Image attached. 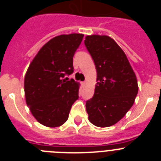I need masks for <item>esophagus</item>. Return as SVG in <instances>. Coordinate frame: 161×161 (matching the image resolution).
Masks as SVG:
<instances>
[{
  "label": "esophagus",
  "instance_id": "obj_1",
  "mask_svg": "<svg viewBox=\"0 0 161 161\" xmlns=\"http://www.w3.org/2000/svg\"><path fill=\"white\" fill-rule=\"evenodd\" d=\"M86 84H87V82H86V81L82 82V85H84V86H85V85H86Z\"/></svg>",
  "mask_w": 161,
  "mask_h": 161
}]
</instances>
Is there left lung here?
<instances>
[{"mask_svg": "<svg viewBox=\"0 0 161 161\" xmlns=\"http://www.w3.org/2000/svg\"><path fill=\"white\" fill-rule=\"evenodd\" d=\"M85 45L94 62L97 83L94 95L86 102L91 123L108 127L123 119L133 106L138 83L128 59L113 38L88 35Z\"/></svg>", "mask_w": 161, "mask_h": 161, "instance_id": "left-lung-1", "label": "left lung"}]
</instances>
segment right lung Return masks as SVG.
<instances>
[{"instance_id": "add662e5", "label": "right lung", "mask_w": 161, "mask_h": 161, "mask_svg": "<svg viewBox=\"0 0 161 161\" xmlns=\"http://www.w3.org/2000/svg\"><path fill=\"white\" fill-rule=\"evenodd\" d=\"M83 37L70 34L52 38L28 68L24 80L25 102L33 116L43 126L63 125L79 97V83L66 76L73 72L74 54Z\"/></svg>"}]
</instances>
